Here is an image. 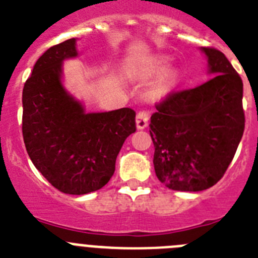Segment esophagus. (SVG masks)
<instances>
[{"instance_id": "obj_1", "label": "esophagus", "mask_w": 258, "mask_h": 258, "mask_svg": "<svg viewBox=\"0 0 258 258\" xmlns=\"http://www.w3.org/2000/svg\"><path fill=\"white\" fill-rule=\"evenodd\" d=\"M149 112H146V111H140V112L137 113L136 116V125H137V129H145L147 125H149Z\"/></svg>"}]
</instances>
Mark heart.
Segmentation results:
<instances>
[{
	"mask_svg": "<svg viewBox=\"0 0 258 258\" xmlns=\"http://www.w3.org/2000/svg\"><path fill=\"white\" fill-rule=\"evenodd\" d=\"M163 64H164V60H160L159 63H156V64L151 68L152 74H157V72H159V71L163 68ZM178 75L179 74H178V70H177V68H174V67L166 68L163 74L160 75L159 80H157L156 84H155L154 89H152V93H154V95H156V97H161V95L165 94V93L168 92V90H169V89L172 88L175 83H177V80H178Z\"/></svg>",
	"mask_w": 258,
	"mask_h": 258,
	"instance_id": "heart-1",
	"label": "heart"
}]
</instances>
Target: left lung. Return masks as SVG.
Wrapping results in <instances>:
<instances>
[{
    "instance_id": "1",
    "label": "left lung",
    "mask_w": 258,
    "mask_h": 258,
    "mask_svg": "<svg viewBox=\"0 0 258 258\" xmlns=\"http://www.w3.org/2000/svg\"><path fill=\"white\" fill-rule=\"evenodd\" d=\"M209 81L173 93L151 116L156 177L175 191L207 190L231 163L244 132L243 83L222 52L200 47Z\"/></svg>"
}]
</instances>
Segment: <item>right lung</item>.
Returning a JSON list of instances; mask_svg holds the SVG:
<instances>
[{
  "label": "right lung",
  "mask_w": 258,
  "mask_h": 258,
  "mask_svg": "<svg viewBox=\"0 0 258 258\" xmlns=\"http://www.w3.org/2000/svg\"><path fill=\"white\" fill-rule=\"evenodd\" d=\"M77 40L50 47L23 88V140L36 169L55 188L84 195L102 188L115 172L122 143L136 132V112H86L68 92L63 64L79 56Z\"/></svg>",
  "instance_id": "obj_1"
}]
</instances>
